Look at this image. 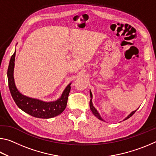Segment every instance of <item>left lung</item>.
<instances>
[{
	"instance_id": "8db88e82",
	"label": "left lung",
	"mask_w": 156,
	"mask_h": 156,
	"mask_svg": "<svg viewBox=\"0 0 156 156\" xmlns=\"http://www.w3.org/2000/svg\"><path fill=\"white\" fill-rule=\"evenodd\" d=\"M90 96H91V98H92V94H91V92L90 91ZM89 105H90V109H91V111L92 112V113H94V115L96 116V117H97L98 118V119H100V120H103L101 118V117H100V115H99V113H98V112H97V110L95 109V107L93 106V104H92V101H91V99L90 100V102H89ZM136 112V111H134V112H133L132 113H131L130 114H129L127 117H126L125 120H126V119H128V118H129L130 117H131L132 115H133L134 113H135V112Z\"/></svg>"
}]
</instances>
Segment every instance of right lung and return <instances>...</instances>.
I'll list each match as a JSON object with an SVG mask.
<instances>
[{
	"instance_id": "obj_1",
	"label": "right lung",
	"mask_w": 156,
	"mask_h": 156,
	"mask_svg": "<svg viewBox=\"0 0 156 156\" xmlns=\"http://www.w3.org/2000/svg\"><path fill=\"white\" fill-rule=\"evenodd\" d=\"M15 55L16 51L10 59L8 69H7V78H8L9 91L17 106L23 112L36 118H51L60 114L67 106L68 96L71 89V84L66 87L60 98L55 102H45L23 96L18 91L14 83L13 73H14Z\"/></svg>"
}]
</instances>
